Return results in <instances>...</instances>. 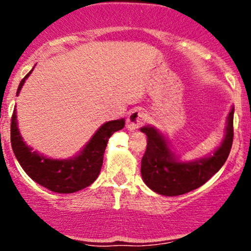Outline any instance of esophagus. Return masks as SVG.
I'll use <instances>...</instances> for the list:
<instances>
[{
    "label": "esophagus",
    "instance_id": "esophagus-1",
    "mask_svg": "<svg viewBox=\"0 0 251 251\" xmlns=\"http://www.w3.org/2000/svg\"><path fill=\"white\" fill-rule=\"evenodd\" d=\"M146 122V114L142 111H138V109H134V111L129 112L127 119H126V128L128 131H134L138 127L145 124Z\"/></svg>",
    "mask_w": 251,
    "mask_h": 251
}]
</instances>
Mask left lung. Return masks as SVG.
Returning <instances> with one entry per match:
<instances>
[{
  "label": "left lung",
  "instance_id": "1",
  "mask_svg": "<svg viewBox=\"0 0 251 251\" xmlns=\"http://www.w3.org/2000/svg\"><path fill=\"white\" fill-rule=\"evenodd\" d=\"M232 106L226 117L224 138L209 155L184 162L171 150L168 138L153 126H143L140 131L148 137V146L142 159V177L152 191L163 196H179L205 184L220 171L227 159L234 138Z\"/></svg>",
  "mask_w": 251,
  "mask_h": 251
}]
</instances>
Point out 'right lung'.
Wrapping results in <instances>:
<instances>
[{
	"label": "right lung",
	"instance_id": "add662e5",
	"mask_svg": "<svg viewBox=\"0 0 251 251\" xmlns=\"http://www.w3.org/2000/svg\"><path fill=\"white\" fill-rule=\"evenodd\" d=\"M33 70L20 82L16 97ZM16 118V108H14L10 142L17 162L34 181L57 194H73L91 185L100 174L109 137L125 126V119L102 124L79 153L68 159H54L34 151L25 143L17 127Z\"/></svg>",
	"mask_w": 251,
	"mask_h": 251
}]
</instances>
